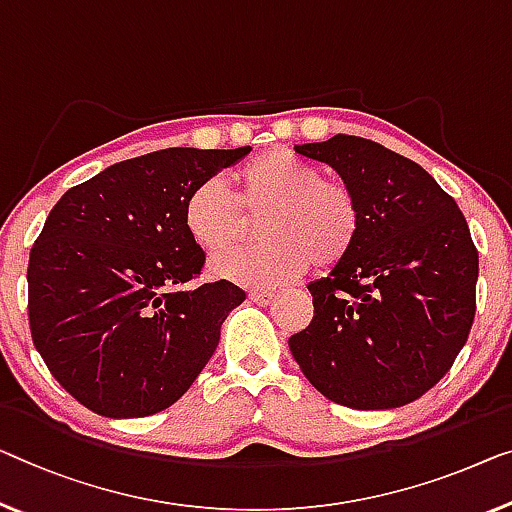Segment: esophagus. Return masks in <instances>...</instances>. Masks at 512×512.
Segmentation results:
<instances>
[{
    "label": "esophagus",
    "instance_id": "esophagus-1",
    "mask_svg": "<svg viewBox=\"0 0 512 512\" xmlns=\"http://www.w3.org/2000/svg\"><path fill=\"white\" fill-rule=\"evenodd\" d=\"M273 296H276V294L266 292V289H253V292L248 294V299L257 303V305H269L273 301Z\"/></svg>",
    "mask_w": 512,
    "mask_h": 512
}]
</instances>
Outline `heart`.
<instances>
[{
  "label": "heart",
  "instance_id": "1",
  "mask_svg": "<svg viewBox=\"0 0 512 512\" xmlns=\"http://www.w3.org/2000/svg\"><path fill=\"white\" fill-rule=\"evenodd\" d=\"M236 197L213 177L188 195L183 225L197 246L220 250L259 220L257 246L234 248L211 257L216 278L234 285L269 289L317 266L340 264L361 232V207L347 183L322 177L310 160L273 149L234 174Z\"/></svg>",
  "mask_w": 512,
  "mask_h": 512
}]
</instances>
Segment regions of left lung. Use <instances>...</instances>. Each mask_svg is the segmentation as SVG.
I'll return each instance as SVG.
<instances>
[{"label":"left lung","instance_id":"8db88e82","mask_svg":"<svg viewBox=\"0 0 512 512\" xmlns=\"http://www.w3.org/2000/svg\"><path fill=\"white\" fill-rule=\"evenodd\" d=\"M333 167L361 232L326 278L289 352L324 398L352 409L414 402L451 370L476 312L478 250L455 200L414 160L356 135L296 144Z\"/></svg>","mask_w":512,"mask_h":512}]
</instances>
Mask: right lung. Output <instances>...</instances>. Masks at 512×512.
<instances>
[{"mask_svg":"<svg viewBox=\"0 0 512 512\" xmlns=\"http://www.w3.org/2000/svg\"><path fill=\"white\" fill-rule=\"evenodd\" d=\"M246 154L154 151L105 167L52 207L29 253V329L52 377L94 414L172 407L246 301L227 280L183 289L204 264L183 225L188 195Z\"/></svg>","mask_w":512,"mask_h":512,"instance_id":"right-lung-1","label":"right lung"}]
</instances>
